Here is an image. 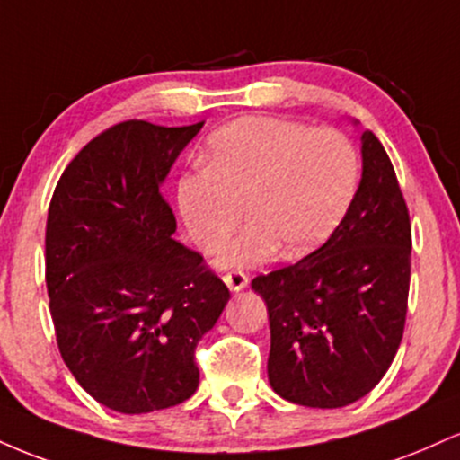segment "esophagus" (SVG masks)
I'll use <instances>...</instances> for the list:
<instances>
[{"label":"esophagus","mask_w":460,"mask_h":460,"mask_svg":"<svg viewBox=\"0 0 460 460\" xmlns=\"http://www.w3.org/2000/svg\"><path fill=\"white\" fill-rule=\"evenodd\" d=\"M225 283L231 292H240L248 285V277L242 270H234V272H226L225 274Z\"/></svg>","instance_id":"esophagus-1"}]
</instances>
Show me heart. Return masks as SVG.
<instances>
[{
    "label": "heart",
    "instance_id": "heart-1",
    "mask_svg": "<svg viewBox=\"0 0 460 460\" xmlns=\"http://www.w3.org/2000/svg\"><path fill=\"white\" fill-rule=\"evenodd\" d=\"M361 162L344 131L246 116L218 129L205 168L183 172L177 203L194 244L212 248L234 229L242 203L251 218L216 251V266L248 268L303 257L329 240L355 199Z\"/></svg>",
    "mask_w": 460,
    "mask_h": 460
}]
</instances>
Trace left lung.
Instances as JSON below:
<instances>
[{
	"instance_id": "left-lung-1",
	"label": "left lung",
	"mask_w": 460,
	"mask_h": 460,
	"mask_svg": "<svg viewBox=\"0 0 460 460\" xmlns=\"http://www.w3.org/2000/svg\"><path fill=\"white\" fill-rule=\"evenodd\" d=\"M363 172L337 229L292 266L252 279L270 320L268 381L281 398L340 409L372 392L402 341L411 223L392 160L361 136Z\"/></svg>"
}]
</instances>
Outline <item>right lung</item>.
I'll use <instances>...</instances> for the list:
<instances>
[{
  "label": "right lung",
  "instance_id": "1",
  "mask_svg": "<svg viewBox=\"0 0 460 460\" xmlns=\"http://www.w3.org/2000/svg\"><path fill=\"white\" fill-rule=\"evenodd\" d=\"M200 128L114 125L73 157L51 197L45 279L58 348L75 381L119 413L197 392L194 350L231 298L203 257L172 240L160 192Z\"/></svg>",
  "mask_w": 460,
  "mask_h": 460
}]
</instances>
